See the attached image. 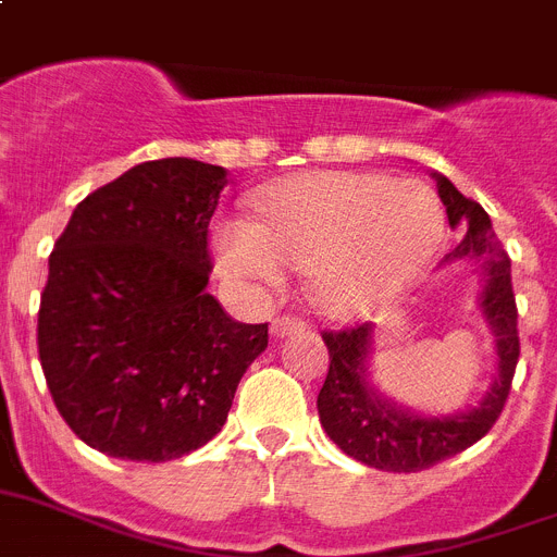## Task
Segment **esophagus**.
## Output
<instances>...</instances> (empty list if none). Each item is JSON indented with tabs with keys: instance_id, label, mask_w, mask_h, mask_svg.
Listing matches in <instances>:
<instances>
[{
	"instance_id": "esophagus-1",
	"label": "esophagus",
	"mask_w": 557,
	"mask_h": 557,
	"mask_svg": "<svg viewBox=\"0 0 557 557\" xmlns=\"http://www.w3.org/2000/svg\"><path fill=\"white\" fill-rule=\"evenodd\" d=\"M304 321L301 318H293V315H278L273 318V324H270V332L275 337H284V335H293V332H301L304 330Z\"/></svg>"
}]
</instances>
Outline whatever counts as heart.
Instances as JSON below:
<instances>
[{
    "label": "heart",
    "mask_w": 557,
    "mask_h": 557,
    "mask_svg": "<svg viewBox=\"0 0 557 557\" xmlns=\"http://www.w3.org/2000/svg\"><path fill=\"white\" fill-rule=\"evenodd\" d=\"M440 239L436 197L417 180L318 171L270 185L253 220L220 225L213 250L242 284L275 287L282 268L304 270L318 310L351 318L400 296Z\"/></svg>",
    "instance_id": "b5f03b06"
}]
</instances>
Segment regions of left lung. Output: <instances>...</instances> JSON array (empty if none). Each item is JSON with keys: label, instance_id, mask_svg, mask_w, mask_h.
Here are the masks:
<instances>
[{"label": "left lung", "instance_id": "obj_1", "mask_svg": "<svg viewBox=\"0 0 557 557\" xmlns=\"http://www.w3.org/2000/svg\"><path fill=\"white\" fill-rule=\"evenodd\" d=\"M450 227H465V239L445 261L473 259L482 268V312L496 337L498 374L491 392L470 411L450 417H420L380 397L366 380L372 324H355L341 332H324L330 349V372L318 392V414L326 436L346 456L377 470L417 473L462 454L482 440L505 411L518 363V310L510 278V256L493 233L491 216L476 199L465 197L448 177L434 174Z\"/></svg>", "mask_w": 557, "mask_h": 557}]
</instances>
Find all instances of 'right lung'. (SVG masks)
Here are the masks:
<instances>
[{
	"label": "right lung",
	"instance_id": "add662e5",
	"mask_svg": "<svg viewBox=\"0 0 557 557\" xmlns=\"http://www.w3.org/2000/svg\"><path fill=\"white\" fill-rule=\"evenodd\" d=\"M222 165L149 160L81 199L50 253L39 360L73 434L132 462H169L220 434L268 324L206 293Z\"/></svg>",
	"mask_w": 557,
	"mask_h": 557
}]
</instances>
